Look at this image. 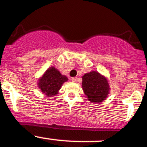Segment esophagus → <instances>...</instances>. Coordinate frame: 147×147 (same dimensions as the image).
Listing matches in <instances>:
<instances>
[{"label": "esophagus", "mask_w": 147, "mask_h": 147, "mask_svg": "<svg viewBox=\"0 0 147 147\" xmlns=\"http://www.w3.org/2000/svg\"><path fill=\"white\" fill-rule=\"evenodd\" d=\"M71 80H72V82H76L77 80H78V78H77L76 77H75V78H72V79H71Z\"/></svg>", "instance_id": "esophagus-1"}]
</instances>
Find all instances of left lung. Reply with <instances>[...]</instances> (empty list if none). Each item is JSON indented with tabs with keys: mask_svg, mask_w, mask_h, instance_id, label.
Segmentation results:
<instances>
[{
	"mask_svg": "<svg viewBox=\"0 0 147 147\" xmlns=\"http://www.w3.org/2000/svg\"><path fill=\"white\" fill-rule=\"evenodd\" d=\"M83 91L91 102H102L109 92L108 81L104 76L96 71L85 74L83 76Z\"/></svg>",
	"mask_w": 147,
	"mask_h": 147,
	"instance_id": "obj_1",
	"label": "left lung"
}]
</instances>
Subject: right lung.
Segmentation results:
<instances>
[{
    "label": "right lung",
    "mask_w": 147,
    "mask_h": 147,
    "mask_svg": "<svg viewBox=\"0 0 147 147\" xmlns=\"http://www.w3.org/2000/svg\"><path fill=\"white\" fill-rule=\"evenodd\" d=\"M68 80L65 75H62L58 69L50 67L39 80L38 86L46 96H52L58 94L64 82Z\"/></svg>",
    "instance_id": "obj_1"
}]
</instances>
